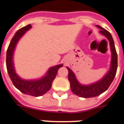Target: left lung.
Instances as JSON below:
<instances>
[{
    "mask_svg": "<svg viewBox=\"0 0 124 124\" xmlns=\"http://www.w3.org/2000/svg\"><path fill=\"white\" fill-rule=\"evenodd\" d=\"M96 26L100 29V33L104 35L106 38H107L110 42V50L112 52L111 65L109 71L101 80L89 85H83L80 84L76 78L75 75L72 70L69 67H67L69 71L68 78L70 82L71 91L75 94L83 98L95 97L105 92L110 86L111 83H112L118 68V55L116 51L115 45L112 36L109 31L103 28L102 27L100 26Z\"/></svg>",
    "mask_w": 124,
    "mask_h": 124,
    "instance_id": "8db88e82",
    "label": "left lung"
}]
</instances>
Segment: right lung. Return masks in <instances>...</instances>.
<instances>
[{
	"instance_id": "1",
	"label": "right lung",
	"mask_w": 124,
	"mask_h": 124,
	"mask_svg": "<svg viewBox=\"0 0 124 124\" xmlns=\"http://www.w3.org/2000/svg\"><path fill=\"white\" fill-rule=\"evenodd\" d=\"M31 28V24L27 25L18 30L14 34L6 51V68L9 77L16 88L25 94L33 96H40L46 94L51 88L52 83L55 78L59 69L63 67V65L61 64L49 68L47 73H46V75L38 80L27 81L20 78V77L18 76L15 72L13 63L14 49L22 36Z\"/></svg>"
}]
</instances>
